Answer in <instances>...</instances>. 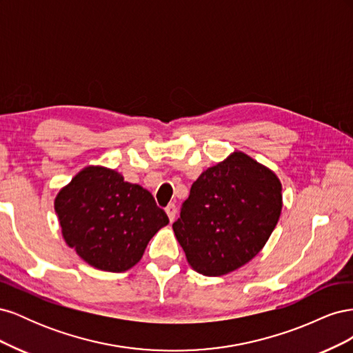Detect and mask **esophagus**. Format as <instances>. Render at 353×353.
<instances>
[{"label": "esophagus", "instance_id": "obj_1", "mask_svg": "<svg viewBox=\"0 0 353 353\" xmlns=\"http://www.w3.org/2000/svg\"><path fill=\"white\" fill-rule=\"evenodd\" d=\"M166 213H168V218L170 222L175 221V216H176V206L174 205V203H169V205L166 206Z\"/></svg>", "mask_w": 353, "mask_h": 353}]
</instances>
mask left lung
<instances>
[{
	"label": "left lung",
	"instance_id": "left-lung-1",
	"mask_svg": "<svg viewBox=\"0 0 353 353\" xmlns=\"http://www.w3.org/2000/svg\"><path fill=\"white\" fill-rule=\"evenodd\" d=\"M281 190L270 168L243 152L201 172L172 223L191 268L219 276L250 262L280 219Z\"/></svg>",
	"mask_w": 353,
	"mask_h": 353
}]
</instances>
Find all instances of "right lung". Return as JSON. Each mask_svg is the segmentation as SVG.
Here are the masks:
<instances>
[{
	"label": "right lung",
	"mask_w": 353,
	"mask_h": 353,
	"mask_svg": "<svg viewBox=\"0 0 353 353\" xmlns=\"http://www.w3.org/2000/svg\"><path fill=\"white\" fill-rule=\"evenodd\" d=\"M63 239L94 268L128 271L140 262L148 241L169 223L141 185L104 166H87L54 200Z\"/></svg>",
	"instance_id": "obj_1"
}]
</instances>
